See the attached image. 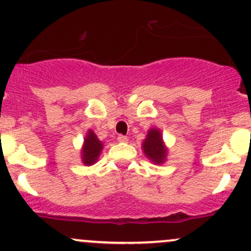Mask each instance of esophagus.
<instances>
[{"label":"esophagus","mask_w":251,"mask_h":251,"mask_svg":"<svg viewBox=\"0 0 251 251\" xmlns=\"http://www.w3.org/2000/svg\"><path fill=\"white\" fill-rule=\"evenodd\" d=\"M117 139H118V142H120V143H127L128 138L126 137V135L119 134V135H118V137H117Z\"/></svg>","instance_id":"34e87169"}]
</instances>
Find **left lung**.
Masks as SVG:
<instances>
[{
    "label": "left lung",
    "instance_id": "obj_1",
    "mask_svg": "<svg viewBox=\"0 0 251 251\" xmlns=\"http://www.w3.org/2000/svg\"><path fill=\"white\" fill-rule=\"evenodd\" d=\"M143 150L146 157H149L155 164H160L165 160L166 150L164 148L162 135L158 129H150L148 137L143 143Z\"/></svg>",
    "mask_w": 251,
    "mask_h": 251
}]
</instances>
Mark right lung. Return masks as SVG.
Segmentation results:
<instances>
[{"label": "right lung", "mask_w": 251, "mask_h": 251, "mask_svg": "<svg viewBox=\"0 0 251 251\" xmlns=\"http://www.w3.org/2000/svg\"><path fill=\"white\" fill-rule=\"evenodd\" d=\"M102 149V143L97 138L93 131L89 129L88 134L86 135L85 145L82 149V162L86 165H92L98 160L100 152Z\"/></svg>", "instance_id": "obj_1"}]
</instances>
